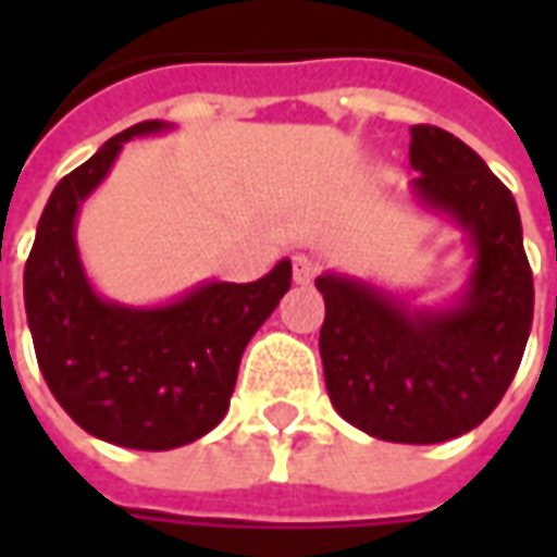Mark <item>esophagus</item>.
<instances>
[{"label":"esophagus","mask_w":557,"mask_h":557,"mask_svg":"<svg viewBox=\"0 0 557 557\" xmlns=\"http://www.w3.org/2000/svg\"><path fill=\"white\" fill-rule=\"evenodd\" d=\"M315 274H319V265H315L310 256L298 253L295 259H292V277H295L298 286H310V283L315 280Z\"/></svg>","instance_id":"1"}]
</instances>
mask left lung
<instances>
[{
    "label": "left lung",
    "instance_id": "left-lung-1",
    "mask_svg": "<svg viewBox=\"0 0 557 557\" xmlns=\"http://www.w3.org/2000/svg\"><path fill=\"white\" fill-rule=\"evenodd\" d=\"M411 194L466 232V286L411 304L373 280L325 271L319 351L334 409L373 438L450 442L490 418L513 382L534 319V280L513 194L474 148L414 125Z\"/></svg>",
    "mask_w": 557,
    "mask_h": 557
}]
</instances>
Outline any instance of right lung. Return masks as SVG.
I'll return each mask as SVG.
<instances>
[{
  "instance_id": "right-lung-1",
  "label": "right lung",
  "mask_w": 557,
  "mask_h": 557,
  "mask_svg": "<svg viewBox=\"0 0 557 557\" xmlns=\"http://www.w3.org/2000/svg\"><path fill=\"white\" fill-rule=\"evenodd\" d=\"M170 131L160 119L127 127L55 184L23 271L44 382L77 426L134 450L182 447L226 418L244 346L292 286V262L280 259L253 283L202 280L148 307L95 289L79 259V208L127 139Z\"/></svg>"
}]
</instances>
